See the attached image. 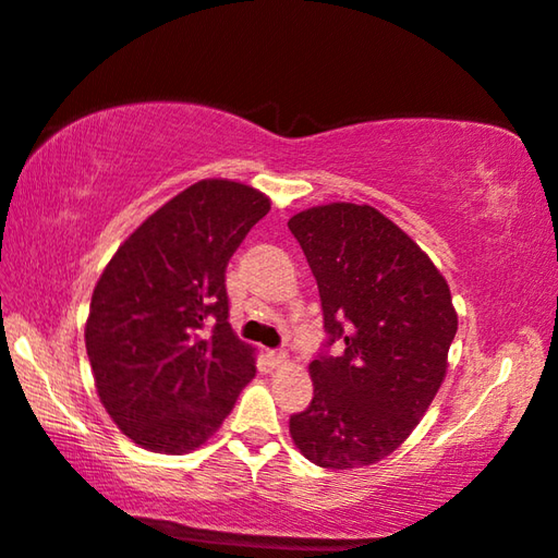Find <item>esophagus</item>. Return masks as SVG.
<instances>
[{
  "instance_id": "esophagus-1",
  "label": "esophagus",
  "mask_w": 558,
  "mask_h": 558,
  "mask_svg": "<svg viewBox=\"0 0 558 558\" xmlns=\"http://www.w3.org/2000/svg\"><path fill=\"white\" fill-rule=\"evenodd\" d=\"M266 360H268V364L272 366V369H278V366H282L288 362V352H282V350H268L266 352Z\"/></svg>"
}]
</instances>
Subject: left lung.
Segmentation results:
<instances>
[{
	"label": "left lung",
	"mask_w": 558,
	"mask_h": 558,
	"mask_svg": "<svg viewBox=\"0 0 558 558\" xmlns=\"http://www.w3.org/2000/svg\"><path fill=\"white\" fill-rule=\"evenodd\" d=\"M288 228L316 278L330 342H345L338 357L310 364L314 400L292 414L290 436L318 468L374 465L414 432L444 384L458 330L448 282L374 206H314Z\"/></svg>",
	"instance_id": "8db88e82"
}]
</instances>
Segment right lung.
<instances>
[{"mask_svg":"<svg viewBox=\"0 0 558 558\" xmlns=\"http://www.w3.org/2000/svg\"><path fill=\"white\" fill-rule=\"evenodd\" d=\"M268 210L254 186L201 180L141 222L105 266L86 352L102 408L136 446L192 453L256 376L254 348L228 324L225 268ZM206 320L217 324L210 335Z\"/></svg>","mask_w":558,"mask_h":558,"instance_id":"right-lung-1","label":"right lung"}]
</instances>
